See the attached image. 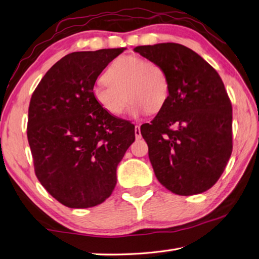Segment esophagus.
<instances>
[{
    "instance_id": "obj_1",
    "label": "esophagus",
    "mask_w": 259,
    "mask_h": 259,
    "mask_svg": "<svg viewBox=\"0 0 259 259\" xmlns=\"http://www.w3.org/2000/svg\"><path fill=\"white\" fill-rule=\"evenodd\" d=\"M135 136H136V139H140V138H142V134H140L139 125H136V126H135Z\"/></svg>"
}]
</instances>
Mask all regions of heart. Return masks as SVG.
<instances>
[{
    "instance_id": "obj_1",
    "label": "heart",
    "mask_w": 259,
    "mask_h": 259,
    "mask_svg": "<svg viewBox=\"0 0 259 259\" xmlns=\"http://www.w3.org/2000/svg\"><path fill=\"white\" fill-rule=\"evenodd\" d=\"M103 80L91 90L94 102L111 116H120L126 99L133 116L156 114L168 104L170 81L165 69L140 56H121L106 68Z\"/></svg>"
}]
</instances>
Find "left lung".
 Listing matches in <instances>:
<instances>
[{
  "mask_svg": "<svg viewBox=\"0 0 259 259\" xmlns=\"http://www.w3.org/2000/svg\"><path fill=\"white\" fill-rule=\"evenodd\" d=\"M135 51L163 67L170 81L168 104L140 126L157 181L178 195L208 191L233 148L232 104L224 83L202 57L178 43Z\"/></svg>",
  "mask_w": 259,
  "mask_h": 259,
  "instance_id": "8db88e82",
  "label": "left lung"
}]
</instances>
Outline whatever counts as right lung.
<instances>
[{"instance_id":"right-lung-1","label":"right lung","mask_w":259,"mask_h":259,"mask_svg":"<svg viewBox=\"0 0 259 259\" xmlns=\"http://www.w3.org/2000/svg\"><path fill=\"white\" fill-rule=\"evenodd\" d=\"M124 48L72 52L46 73L32 95L27 138L35 175L68 208H90L109 198L116 168L135 142V125L111 116L91 90Z\"/></svg>"}]
</instances>
